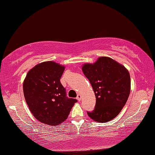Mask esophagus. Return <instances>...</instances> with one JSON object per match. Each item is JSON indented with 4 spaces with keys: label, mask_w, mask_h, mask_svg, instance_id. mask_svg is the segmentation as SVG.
<instances>
[{
    "label": "esophagus",
    "mask_w": 155,
    "mask_h": 155,
    "mask_svg": "<svg viewBox=\"0 0 155 155\" xmlns=\"http://www.w3.org/2000/svg\"><path fill=\"white\" fill-rule=\"evenodd\" d=\"M77 100H78V101H80L81 100V95L80 94H78V95H77Z\"/></svg>",
    "instance_id": "esophagus-1"
}]
</instances>
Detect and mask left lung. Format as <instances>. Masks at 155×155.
<instances>
[{
	"mask_svg": "<svg viewBox=\"0 0 155 155\" xmlns=\"http://www.w3.org/2000/svg\"><path fill=\"white\" fill-rule=\"evenodd\" d=\"M82 70L96 97L94 109L87 111V115L98 122L111 120L121 111L130 93L128 70L108 57L99 58L93 64H84Z\"/></svg>",
	"mask_w": 155,
	"mask_h": 155,
	"instance_id": "obj_1",
	"label": "left lung"
}]
</instances>
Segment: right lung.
<instances>
[{
	"label": "right lung",
	"mask_w": 155,
	"mask_h": 155,
	"mask_svg": "<svg viewBox=\"0 0 155 155\" xmlns=\"http://www.w3.org/2000/svg\"><path fill=\"white\" fill-rule=\"evenodd\" d=\"M64 67L44 62L28 72L23 84L24 97L34 117L48 125H58L68 118L77 101L68 98L61 83Z\"/></svg>",
	"instance_id": "add662e5"
}]
</instances>
